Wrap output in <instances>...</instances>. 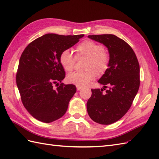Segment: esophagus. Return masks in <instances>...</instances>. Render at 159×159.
<instances>
[{
  "label": "esophagus",
  "mask_w": 159,
  "mask_h": 159,
  "mask_svg": "<svg viewBox=\"0 0 159 159\" xmlns=\"http://www.w3.org/2000/svg\"><path fill=\"white\" fill-rule=\"evenodd\" d=\"M81 89H82V87H81L76 86V89H77V91H79V90H80Z\"/></svg>",
  "instance_id": "1"
}]
</instances>
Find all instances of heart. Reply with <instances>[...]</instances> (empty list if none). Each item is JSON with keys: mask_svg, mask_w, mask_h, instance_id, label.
Returning <instances> with one entry per match:
<instances>
[{"mask_svg": "<svg viewBox=\"0 0 159 159\" xmlns=\"http://www.w3.org/2000/svg\"><path fill=\"white\" fill-rule=\"evenodd\" d=\"M76 55H73L69 49L62 50L59 55V61L66 72L72 71L76 58L87 57L83 72H75L67 76L66 80L76 86L83 87L95 79L97 73L102 75L109 68L110 57L107 50L100 43L92 40H85L76 46Z\"/></svg>", "mask_w": 159, "mask_h": 159, "instance_id": "b5f03b06", "label": "heart"}]
</instances>
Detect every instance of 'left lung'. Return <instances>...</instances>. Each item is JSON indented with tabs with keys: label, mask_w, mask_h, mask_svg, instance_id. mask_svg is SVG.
I'll use <instances>...</instances> for the list:
<instances>
[{
	"label": "left lung",
	"mask_w": 159,
	"mask_h": 159,
	"mask_svg": "<svg viewBox=\"0 0 159 159\" xmlns=\"http://www.w3.org/2000/svg\"><path fill=\"white\" fill-rule=\"evenodd\" d=\"M88 38L107 46L110 61L109 68L98 80L103 89H92L87 102V113L96 123L111 124L127 113L137 95L140 85L139 64L133 48L118 37L104 34Z\"/></svg>",
	"instance_id": "1"
}]
</instances>
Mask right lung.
<instances>
[{
  "label": "right lung",
  "mask_w": 159,
  "mask_h": 159,
  "mask_svg": "<svg viewBox=\"0 0 159 159\" xmlns=\"http://www.w3.org/2000/svg\"><path fill=\"white\" fill-rule=\"evenodd\" d=\"M83 36L48 33L30 43L22 53L16 84L24 107L38 120L50 123L66 113L76 89L72 84L61 83L66 72L59 55ZM54 84L57 85V89Z\"/></svg>",
  "instance_id": "obj_1"
}]
</instances>
